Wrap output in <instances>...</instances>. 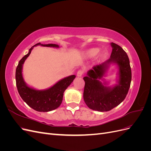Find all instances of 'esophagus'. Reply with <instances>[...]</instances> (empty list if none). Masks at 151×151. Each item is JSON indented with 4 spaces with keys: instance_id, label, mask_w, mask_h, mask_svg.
I'll return each mask as SVG.
<instances>
[{
    "instance_id": "obj_1",
    "label": "esophagus",
    "mask_w": 151,
    "mask_h": 151,
    "mask_svg": "<svg viewBox=\"0 0 151 151\" xmlns=\"http://www.w3.org/2000/svg\"><path fill=\"white\" fill-rule=\"evenodd\" d=\"M83 74V70H79L78 72H77V76L78 77H82Z\"/></svg>"
}]
</instances>
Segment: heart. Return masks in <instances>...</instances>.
<instances>
[{"label": "heart", "instance_id": "heart-1", "mask_svg": "<svg viewBox=\"0 0 151 151\" xmlns=\"http://www.w3.org/2000/svg\"><path fill=\"white\" fill-rule=\"evenodd\" d=\"M99 52V49L98 48H89L88 50H87L86 51H85L84 52V55L86 58H91L94 57H95L96 55L98 53V52ZM102 54H99L98 57V59L99 60H101L102 58Z\"/></svg>", "mask_w": 151, "mask_h": 151}]
</instances>
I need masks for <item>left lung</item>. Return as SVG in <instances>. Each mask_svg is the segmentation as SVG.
Here are the masks:
<instances>
[{
	"label": "left lung",
	"instance_id": "1",
	"mask_svg": "<svg viewBox=\"0 0 151 151\" xmlns=\"http://www.w3.org/2000/svg\"><path fill=\"white\" fill-rule=\"evenodd\" d=\"M110 58L87 72L83 79L85 86L83 94L84 102L90 109L98 111H108L119 105L125 99L130 88L132 72L130 61L123 48L111 43ZM116 65L118 68L117 84L108 86L104 79L109 67Z\"/></svg>",
	"mask_w": 151,
	"mask_h": 151
}]
</instances>
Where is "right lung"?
Returning <instances> with one entry per match:
<instances>
[{
    "mask_svg": "<svg viewBox=\"0 0 151 151\" xmlns=\"http://www.w3.org/2000/svg\"><path fill=\"white\" fill-rule=\"evenodd\" d=\"M59 48L56 44H42L38 43L32 47L19 62L16 70V81L18 93L23 101L35 110L40 112H48L60 106L63 100V93L76 78L75 75H71L58 81L52 86L45 89H36L29 86L25 82L22 76V67L25 60L29 57L35 47Z\"/></svg>",
    "mask_w": 151,
    "mask_h": 151,
    "instance_id": "right-lung-1",
    "label": "right lung"
}]
</instances>
